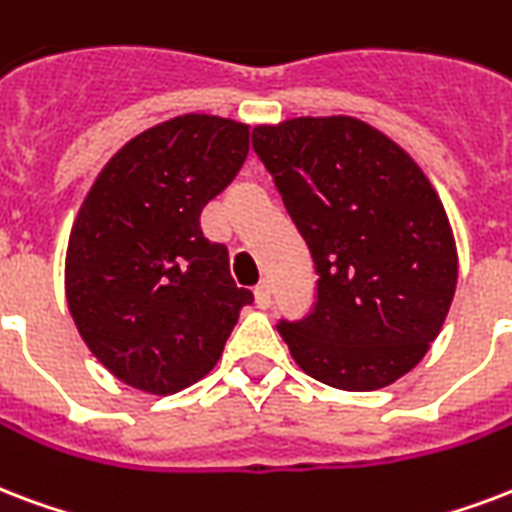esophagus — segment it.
<instances>
[{
  "instance_id": "esophagus-1",
  "label": "esophagus",
  "mask_w": 512,
  "mask_h": 512,
  "mask_svg": "<svg viewBox=\"0 0 512 512\" xmlns=\"http://www.w3.org/2000/svg\"><path fill=\"white\" fill-rule=\"evenodd\" d=\"M255 303L257 308H268L271 306V284L260 282L255 287Z\"/></svg>"
}]
</instances>
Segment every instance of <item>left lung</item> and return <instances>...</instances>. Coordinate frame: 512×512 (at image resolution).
<instances>
[{"label": "left lung", "instance_id": "1", "mask_svg": "<svg viewBox=\"0 0 512 512\" xmlns=\"http://www.w3.org/2000/svg\"><path fill=\"white\" fill-rule=\"evenodd\" d=\"M252 147L317 268L308 317L276 330L303 373L373 392L416 368L446 322L456 244L411 155L357 117L257 126Z\"/></svg>", "mask_w": 512, "mask_h": 512}]
</instances>
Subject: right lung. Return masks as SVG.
<instances>
[{
	"label": "right lung",
	"instance_id": "obj_1",
	"mask_svg": "<svg viewBox=\"0 0 512 512\" xmlns=\"http://www.w3.org/2000/svg\"><path fill=\"white\" fill-rule=\"evenodd\" d=\"M249 126L179 115L117 150L72 225L66 300L93 357L120 381L174 395L217 365L252 292L201 212L247 161Z\"/></svg>",
	"mask_w": 512,
	"mask_h": 512
}]
</instances>
